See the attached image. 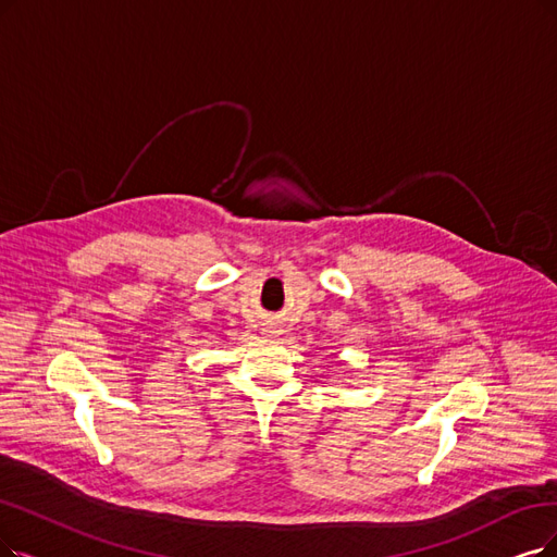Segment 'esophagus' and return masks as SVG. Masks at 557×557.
<instances>
[{
	"mask_svg": "<svg viewBox=\"0 0 557 557\" xmlns=\"http://www.w3.org/2000/svg\"><path fill=\"white\" fill-rule=\"evenodd\" d=\"M262 333H264L267 338H276L278 333H281V326H276V324H270V326H264V329H262Z\"/></svg>",
	"mask_w": 557,
	"mask_h": 557,
	"instance_id": "obj_1",
	"label": "esophagus"
}]
</instances>
